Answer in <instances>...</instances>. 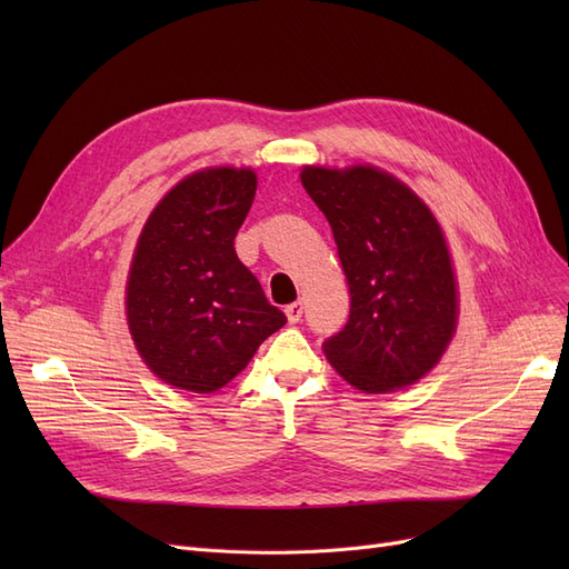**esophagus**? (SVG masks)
Here are the masks:
<instances>
[{
    "instance_id": "1",
    "label": "esophagus",
    "mask_w": 569,
    "mask_h": 569,
    "mask_svg": "<svg viewBox=\"0 0 569 569\" xmlns=\"http://www.w3.org/2000/svg\"><path fill=\"white\" fill-rule=\"evenodd\" d=\"M284 313H287V320H289V322H299L301 316H303V301L289 303V306L284 308Z\"/></svg>"
}]
</instances>
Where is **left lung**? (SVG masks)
I'll use <instances>...</instances> for the list:
<instances>
[{"label": "left lung", "mask_w": 569, "mask_h": 569, "mask_svg": "<svg viewBox=\"0 0 569 569\" xmlns=\"http://www.w3.org/2000/svg\"><path fill=\"white\" fill-rule=\"evenodd\" d=\"M303 189L330 222L351 291L341 332L322 341L360 391L403 389L432 370L456 332L451 256L432 211L372 166H308Z\"/></svg>", "instance_id": "left-lung-1"}]
</instances>
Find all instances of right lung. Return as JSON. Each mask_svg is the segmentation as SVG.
Returning <instances> with one entry per match:
<instances>
[{
    "label": "right lung",
    "instance_id": "right-lung-1",
    "mask_svg": "<svg viewBox=\"0 0 569 569\" xmlns=\"http://www.w3.org/2000/svg\"><path fill=\"white\" fill-rule=\"evenodd\" d=\"M253 194V170H201L147 220L126 306L137 351L166 385L194 393L226 387L287 322L234 251Z\"/></svg>",
    "mask_w": 569,
    "mask_h": 569
}]
</instances>
